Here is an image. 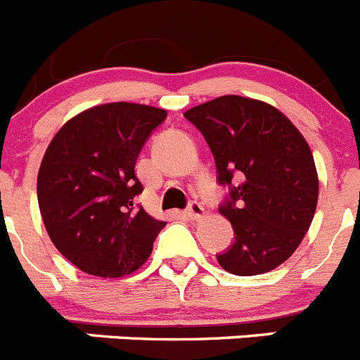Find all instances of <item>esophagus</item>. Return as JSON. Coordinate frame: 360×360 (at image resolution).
Instances as JSON below:
<instances>
[{
	"label": "esophagus",
	"mask_w": 360,
	"mask_h": 360,
	"mask_svg": "<svg viewBox=\"0 0 360 360\" xmlns=\"http://www.w3.org/2000/svg\"><path fill=\"white\" fill-rule=\"evenodd\" d=\"M186 214H187V218H191V219L202 218V216H203L202 203L196 202V200L189 202V205H187V207H186Z\"/></svg>",
	"instance_id": "obj_1"
}]
</instances>
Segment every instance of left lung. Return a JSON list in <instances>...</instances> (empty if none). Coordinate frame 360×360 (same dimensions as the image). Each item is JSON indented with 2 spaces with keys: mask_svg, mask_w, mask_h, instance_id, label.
I'll use <instances>...</instances> for the list:
<instances>
[{
  "mask_svg": "<svg viewBox=\"0 0 360 360\" xmlns=\"http://www.w3.org/2000/svg\"><path fill=\"white\" fill-rule=\"evenodd\" d=\"M214 157L216 182L227 189L219 212L234 241L216 254L227 272L256 276L287 262L317 207L319 180L303 135L270 104L225 95L184 113Z\"/></svg>",
  "mask_w": 360,
  "mask_h": 360,
  "instance_id": "left-lung-1",
  "label": "left lung"
}]
</instances>
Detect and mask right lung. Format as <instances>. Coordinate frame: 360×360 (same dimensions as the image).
<instances>
[{"instance_id":"obj_1","label":"right lung","mask_w":360,"mask_h":360,"mask_svg":"<svg viewBox=\"0 0 360 360\" xmlns=\"http://www.w3.org/2000/svg\"><path fill=\"white\" fill-rule=\"evenodd\" d=\"M165 110L111 103L63 126L41 162L37 202L57 250L82 272L120 278L144 265L165 221L135 202L136 158Z\"/></svg>"}]
</instances>
